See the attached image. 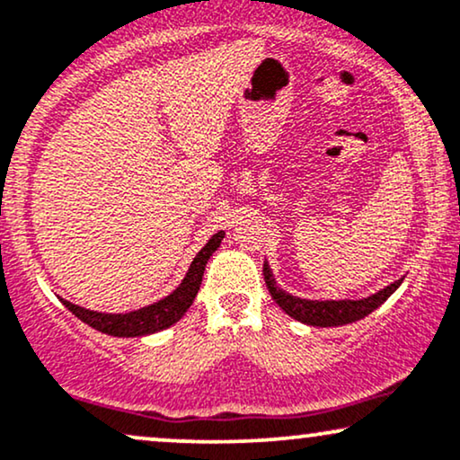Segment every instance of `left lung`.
I'll list each match as a JSON object with an SVG mask.
<instances>
[{
  "instance_id": "obj_1",
  "label": "left lung",
  "mask_w": 460,
  "mask_h": 460,
  "mask_svg": "<svg viewBox=\"0 0 460 460\" xmlns=\"http://www.w3.org/2000/svg\"><path fill=\"white\" fill-rule=\"evenodd\" d=\"M263 279L272 300L289 317L300 321V323L313 325V328H336V325H347L353 323V321L364 319L388 300L402 283V279H398L396 283L373 293V296L362 297V300H304V297L291 296V293L283 291L276 285V279L268 261H263Z\"/></svg>"
}]
</instances>
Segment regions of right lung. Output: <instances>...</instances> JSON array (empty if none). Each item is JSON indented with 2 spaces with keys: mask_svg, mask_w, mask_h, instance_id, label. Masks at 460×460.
<instances>
[{
  "mask_svg": "<svg viewBox=\"0 0 460 460\" xmlns=\"http://www.w3.org/2000/svg\"><path fill=\"white\" fill-rule=\"evenodd\" d=\"M223 237L225 231H218V234L209 237L208 244L192 259L184 280L167 297L149 304V306L137 308V311L130 313H98L90 311V308L76 306V304L68 300H62V304L75 317H79L83 323L92 325L93 330L102 332V334L118 336V339H139V336L156 334V332L167 330L173 323H177V321L184 317L188 308H190V304L195 302L199 287H201L203 272H206V265L209 257L218 251Z\"/></svg>",
  "mask_w": 460,
  "mask_h": 460,
  "instance_id": "1",
  "label": "right lung"
}]
</instances>
